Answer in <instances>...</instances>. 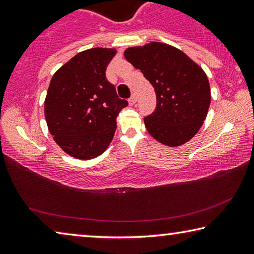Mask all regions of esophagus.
Here are the masks:
<instances>
[{
	"mask_svg": "<svg viewBox=\"0 0 254 254\" xmlns=\"http://www.w3.org/2000/svg\"><path fill=\"white\" fill-rule=\"evenodd\" d=\"M135 102H136L135 94H132V96H131L130 98H128V104H130V105H134Z\"/></svg>",
	"mask_w": 254,
	"mask_h": 254,
	"instance_id": "obj_1",
	"label": "esophagus"
}]
</instances>
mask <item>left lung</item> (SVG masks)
<instances>
[{
    "label": "left lung",
    "instance_id": "1",
    "mask_svg": "<svg viewBox=\"0 0 254 254\" xmlns=\"http://www.w3.org/2000/svg\"><path fill=\"white\" fill-rule=\"evenodd\" d=\"M124 57L153 86L157 106L144 118L148 132L169 147L186 143L203 126L210 104L204 70L182 50L161 42L131 47Z\"/></svg>",
    "mask_w": 254,
    "mask_h": 254
}]
</instances>
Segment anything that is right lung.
Listing matches in <instances>:
<instances>
[{
  "label": "right lung",
  "mask_w": 254,
  "mask_h": 254,
  "mask_svg": "<svg viewBox=\"0 0 254 254\" xmlns=\"http://www.w3.org/2000/svg\"><path fill=\"white\" fill-rule=\"evenodd\" d=\"M115 49L77 54L55 72L45 101L49 132L69 156L87 160L105 151L117 130V117L127 101L106 79Z\"/></svg>",
  "instance_id": "obj_1"
}]
</instances>
